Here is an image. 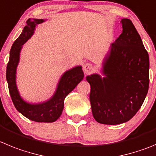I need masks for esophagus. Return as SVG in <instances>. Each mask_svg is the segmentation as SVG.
<instances>
[{"instance_id": "34e87169", "label": "esophagus", "mask_w": 156, "mask_h": 156, "mask_svg": "<svg viewBox=\"0 0 156 156\" xmlns=\"http://www.w3.org/2000/svg\"><path fill=\"white\" fill-rule=\"evenodd\" d=\"M93 69H94V67H93L92 64L90 63H88L87 62V63H85L83 66V72L86 74L90 73L93 71Z\"/></svg>"}]
</instances>
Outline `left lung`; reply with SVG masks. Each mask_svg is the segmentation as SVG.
Masks as SVG:
<instances>
[{
	"mask_svg": "<svg viewBox=\"0 0 156 156\" xmlns=\"http://www.w3.org/2000/svg\"><path fill=\"white\" fill-rule=\"evenodd\" d=\"M122 32L111 44L102 73L87 76L90 85L94 119L104 125H119L135 115L149 85V57L133 23L121 20Z\"/></svg>",
	"mask_w": 156,
	"mask_h": 156,
	"instance_id": "1",
	"label": "left lung"
}]
</instances>
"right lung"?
<instances>
[{"label": "right lung", "instance_id": "obj_1", "mask_svg": "<svg viewBox=\"0 0 156 156\" xmlns=\"http://www.w3.org/2000/svg\"><path fill=\"white\" fill-rule=\"evenodd\" d=\"M43 19H28L20 36L13 43L10 51L9 62L7 66L6 79L13 104L21 114L36 122H54L62 114L64 100L84 77L82 66H78L64 73L52 98L40 104H29L20 96L16 85V69L20 59L22 45L33 35L35 26L44 22Z\"/></svg>", "mask_w": 156, "mask_h": 156}]
</instances>
